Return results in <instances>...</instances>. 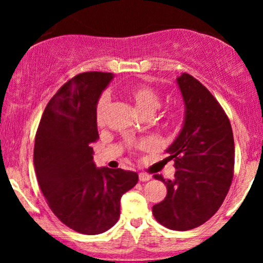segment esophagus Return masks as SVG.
Segmentation results:
<instances>
[{
  "label": "esophagus",
  "mask_w": 263,
  "mask_h": 263,
  "mask_svg": "<svg viewBox=\"0 0 263 263\" xmlns=\"http://www.w3.org/2000/svg\"><path fill=\"white\" fill-rule=\"evenodd\" d=\"M138 178H140L141 182H148V180H151V174H147V173H140L138 174Z\"/></svg>",
  "instance_id": "esophagus-1"
}]
</instances>
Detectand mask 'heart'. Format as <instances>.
I'll return each mask as SVG.
<instances>
[{"label": "heart", "mask_w": 263, "mask_h": 263, "mask_svg": "<svg viewBox=\"0 0 263 263\" xmlns=\"http://www.w3.org/2000/svg\"><path fill=\"white\" fill-rule=\"evenodd\" d=\"M126 95L132 101V104L135 105V107L137 108L138 112L144 117H152L162 105V98L159 92L156 89H153L152 86L144 85V84H137V85L129 86L126 90ZM108 106H110V99H108L106 93H104L99 98L95 106V121L98 126L104 125ZM182 117L183 111L178 105H172V106L165 108V111L162 115L163 122L168 126H174L179 123ZM149 146L151 143L148 141L140 143V148L142 149L148 148Z\"/></svg>", "instance_id": "obj_1"}]
</instances>
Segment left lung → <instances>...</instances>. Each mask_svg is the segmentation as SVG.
I'll use <instances>...</instances> for the list:
<instances>
[{"instance_id": "1", "label": "left lung", "mask_w": 263, "mask_h": 263, "mask_svg": "<svg viewBox=\"0 0 263 263\" xmlns=\"http://www.w3.org/2000/svg\"><path fill=\"white\" fill-rule=\"evenodd\" d=\"M185 104L184 126L167 152L174 179H155L167 186V197L153 206L159 224L186 231L208 221L228 195L234 178L235 147L224 108L200 81L184 73L177 79Z\"/></svg>"}]
</instances>
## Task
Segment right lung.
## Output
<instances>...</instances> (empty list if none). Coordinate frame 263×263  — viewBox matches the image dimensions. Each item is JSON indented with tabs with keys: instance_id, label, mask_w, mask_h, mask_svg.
I'll use <instances>...</instances> for the list:
<instances>
[{
	"instance_id": "right-lung-1",
	"label": "right lung",
	"mask_w": 263,
	"mask_h": 263,
	"mask_svg": "<svg viewBox=\"0 0 263 263\" xmlns=\"http://www.w3.org/2000/svg\"><path fill=\"white\" fill-rule=\"evenodd\" d=\"M111 73L86 71L68 80L45 107L35 134L33 162L48 206L63 224L98 235L116 224L122 194L138 174L96 168L92 143L99 140L95 106Z\"/></svg>"
}]
</instances>
